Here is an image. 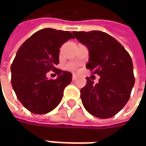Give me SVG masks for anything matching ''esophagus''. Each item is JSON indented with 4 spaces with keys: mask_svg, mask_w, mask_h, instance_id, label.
<instances>
[{
    "mask_svg": "<svg viewBox=\"0 0 146 146\" xmlns=\"http://www.w3.org/2000/svg\"><path fill=\"white\" fill-rule=\"evenodd\" d=\"M76 78H77V75H76V74H74V73H73V76H72V79H73V80H75V79H76Z\"/></svg>",
    "mask_w": 146,
    "mask_h": 146,
    "instance_id": "obj_1",
    "label": "esophagus"
}]
</instances>
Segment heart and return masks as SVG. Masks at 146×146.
<instances>
[{
  "mask_svg": "<svg viewBox=\"0 0 146 146\" xmlns=\"http://www.w3.org/2000/svg\"><path fill=\"white\" fill-rule=\"evenodd\" d=\"M67 68L69 69V70H76L78 68V64L77 63H73V62L68 63L67 65Z\"/></svg>",
  "mask_w": 146,
  "mask_h": 146,
  "instance_id": "b5f03b06",
  "label": "heart"
}]
</instances>
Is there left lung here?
<instances>
[{
    "label": "left lung",
    "instance_id": "left-lung-1",
    "mask_svg": "<svg viewBox=\"0 0 146 146\" xmlns=\"http://www.w3.org/2000/svg\"><path fill=\"white\" fill-rule=\"evenodd\" d=\"M73 34L88 47L90 60L86 68L100 76L96 84L86 78V85L80 90L82 103L96 117H111L130 97L135 81L131 56L117 40L105 32L73 31Z\"/></svg>",
    "mask_w": 146,
    "mask_h": 146
}]
</instances>
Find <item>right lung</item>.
<instances>
[{
    "label": "right lung",
    "instance_id": "1",
    "mask_svg": "<svg viewBox=\"0 0 146 146\" xmlns=\"http://www.w3.org/2000/svg\"><path fill=\"white\" fill-rule=\"evenodd\" d=\"M74 38L69 31L43 29L30 36L17 51L11 66L12 86L15 94L29 111L45 114L61 102L64 89L72 81V73L58 69L62 44ZM52 70L58 75L48 80Z\"/></svg>",
    "mask_w": 146,
    "mask_h": 146
}]
</instances>
